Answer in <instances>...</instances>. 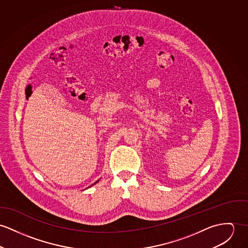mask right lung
Masks as SVG:
<instances>
[{
  "instance_id": "right-lung-1",
  "label": "right lung",
  "mask_w": 248,
  "mask_h": 248,
  "mask_svg": "<svg viewBox=\"0 0 248 248\" xmlns=\"http://www.w3.org/2000/svg\"><path fill=\"white\" fill-rule=\"evenodd\" d=\"M98 182H99V181H97V182H96V183H95V184H93V185H96V184H97V183H98ZM93 185H92V186H93Z\"/></svg>"
}]
</instances>
